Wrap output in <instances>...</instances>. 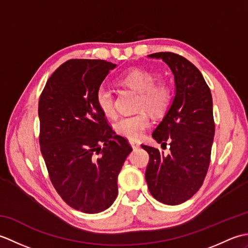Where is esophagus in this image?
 Returning a JSON list of instances; mask_svg holds the SVG:
<instances>
[{
	"mask_svg": "<svg viewBox=\"0 0 248 248\" xmlns=\"http://www.w3.org/2000/svg\"><path fill=\"white\" fill-rule=\"evenodd\" d=\"M130 145L132 146V148L135 150V149H138V148H140V144L138 143V141H134V140H130Z\"/></svg>",
	"mask_w": 248,
	"mask_h": 248,
	"instance_id": "esophagus-1",
	"label": "esophagus"
}]
</instances>
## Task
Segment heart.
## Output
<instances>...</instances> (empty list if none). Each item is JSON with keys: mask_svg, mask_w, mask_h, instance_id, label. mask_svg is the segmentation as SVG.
<instances>
[{"mask_svg": "<svg viewBox=\"0 0 248 248\" xmlns=\"http://www.w3.org/2000/svg\"><path fill=\"white\" fill-rule=\"evenodd\" d=\"M120 86L138 92L135 108L138 113L124 116L115 121L114 130L118 135L131 140H138L143 136L145 130L150 125L151 114L160 116L170 108L172 100L170 84L165 80H157L155 72L143 68H132L124 72L117 78ZM96 104L104 116L113 118L116 115L115 96L105 85L99 86L96 92Z\"/></svg>", "mask_w": 248, "mask_h": 248, "instance_id": "1", "label": "heart"}]
</instances>
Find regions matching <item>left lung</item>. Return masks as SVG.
Listing matches in <instances>:
<instances>
[{"instance_id": "8db88e82", "label": "left lung", "mask_w": 248, "mask_h": 248, "mask_svg": "<svg viewBox=\"0 0 248 248\" xmlns=\"http://www.w3.org/2000/svg\"><path fill=\"white\" fill-rule=\"evenodd\" d=\"M149 57L170 66L176 96L165 117L152 133L162 148L170 143V155L141 145L149 154L145 178L149 192L162 203L180 204L202 186L211 160L215 132L212 96L202 73L186 57L159 52Z\"/></svg>"}]
</instances>
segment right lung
I'll use <instances>...</instances> for the list:
<instances>
[{
	"label": "right lung",
	"instance_id": "obj_1",
	"mask_svg": "<svg viewBox=\"0 0 248 248\" xmlns=\"http://www.w3.org/2000/svg\"><path fill=\"white\" fill-rule=\"evenodd\" d=\"M115 64L69 60L53 72L38 103L39 145L50 180L71 208L99 213L117 197V177L132 151L96 104V92Z\"/></svg>",
	"mask_w": 248,
	"mask_h": 248
}]
</instances>
